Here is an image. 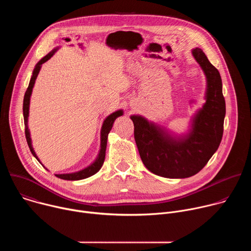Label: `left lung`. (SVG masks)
Wrapping results in <instances>:
<instances>
[{
	"label": "left lung",
	"mask_w": 251,
	"mask_h": 251,
	"mask_svg": "<svg viewBox=\"0 0 251 251\" xmlns=\"http://www.w3.org/2000/svg\"><path fill=\"white\" fill-rule=\"evenodd\" d=\"M193 55L206 76L207 88L205 103L194 117L187 136L176 140L145 118L131 116L143 164L165 177L184 178L198 174L218 150L224 134L226 100L221 75L201 49H195Z\"/></svg>",
	"instance_id": "left-lung-1"
}]
</instances>
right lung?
<instances>
[{
	"label": "right lung",
	"instance_id": "obj_1",
	"mask_svg": "<svg viewBox=\"0 0 251 251\" xmlns=\"http://www.w3.org/2000/svg\"><path fill=\"white\" fill-rule=\"evenodd\" d=\"M56 50H53L52 51H50L49 54H47L43 59H41L38 64L35 65V68L33 69L32 73V76L29 80V84L28 87L25 93V97H24V104H23V112H24V120H25V139L27 142L28 148L31 152V154L37 158V160L40 162V160L38 159L37 155H35L32 146H31V141H30V137H29V132L27 129V117H28V108H29V98H30V94L32 91V87L34 84L35 79L38 77V75L41 70L42 64L45 63L46 61H48L55 52ZM123 114L122 110L116 111L114 113H112L111 115H109L107 117L103 123L102 129H101V149L99 152V155L97 157V159L95 160V162L93 164H91L89 167L85 168L84 170H81L79 172L76 173H73V174H62V175H55L57 177L62 178V180H67V181H78V180H82V178H86L88 176H91L92 175L96 174L100 168L102 167L104 160H105V152H106V145H107V138H108V134L112 129L113 123L116 120V118L120 117Z\"/></svg>",
	"mask_w": 251,
	"mask_h": 251
}]
</instances>
